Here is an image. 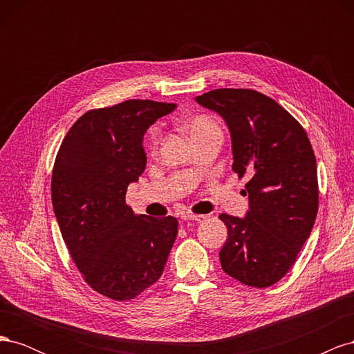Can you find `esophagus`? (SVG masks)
<instances>
[{
  "instance_id": "1",
  "label": "esophagus",
  "mask_w": 354,
  "mask_h": 354,
  "mask_svg": "<svg viewBox=\"0 0 354 354\" xmlns=\"http://www.w3.org/2000/svg\"><path fill=\"white\" fill-rule=\"evenodd\" d=\"M181 220L185 221H196V223H203L207 220V216H202V214H199V216H196V214H185V216H181Z\"/></svg>"
}]
</instances>
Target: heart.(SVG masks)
I'll return each mask as SVG.
<instances>
[{"mask_svg": "<svg viewBox=\"0 0 354 354\" xmlns=\"http://www.w3.org/2000/svg\"><path fill=\"white\" fill-rule=\"evenodd\" d=\"M180 127H181V130L186 131L190 136V138L194 142H198L199 138L205 137L208 134L220 133V128H218L217 122L214 121L211 116L203 115V113L186 116L185 120L180 121ZM159 137H160V134H159V128L158 127L151 128V131L147 133L146 149L151 153L156 152L158 145H159Z\"/></svg>", "mask_w": 354, "mask_h": 354, "instance_id": "1", "label": "heart"}]
</instances>
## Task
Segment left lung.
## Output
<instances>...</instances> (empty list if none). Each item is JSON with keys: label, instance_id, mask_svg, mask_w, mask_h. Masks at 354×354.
<instances>
[{"label": "left lung", "instance_id": "8db88e82", "mask_svg": "<svg viewBox=\"0 0 354 354\" xmlns=\"http://www.w3.org/2000/svg\"><path fill=\"white\" fill-rule=\"evenodd\" d=\"M196 102L226 121L232 168L250 178L245 218L220 216L229 234L220 251L221 269L248 286H272L295 263L317 216L312 145L291 113L255 90L218 88Z\"/></svg>", "mask_w": 354, "mask_h": 354}]
</instances>
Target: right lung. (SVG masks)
I'll use <instances>...</instances> for the list:
<instances>
[{"instance_id":"obj_1","label":"right lung","mask_w":354,"mask_h":354,"mask_svg":"<svg viewBox=\"0 0 354 354\" xmlns=\"http://www.w3.org/2000/svg\"><path fill=\"white\" fill-rule=\"evenodd\" d=\"M174 103L125 100L84 113L63 138L51 201L73 263L94 291L127 301L164 272L178 221L136 216L127 187L146 168L143 136Z\"/></svg>"}]
</instances>
